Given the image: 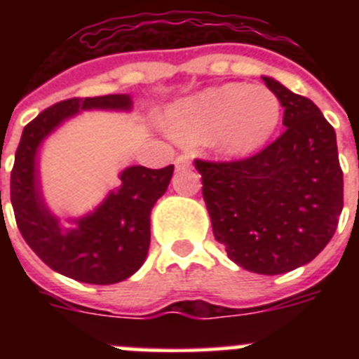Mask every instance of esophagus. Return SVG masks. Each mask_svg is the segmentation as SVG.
<instances>
[{
	"instance_id": "esophagus-1",
	"label": "esophagus",
	"mask_w": 359,
	"mask_h": 359,
	"mask_svg": "<svg viewBox=\"0 0 359 359\" xmlns=\"http://www.w3.org/2000/svg\"><path fill=\"white\" fill-rule=\"evenodd\" d=\"M174 165H176V170H185V169H190L192 161H190V158L187 156V154H182V156L176 158Z\"/></svg>"
}]
</instances>
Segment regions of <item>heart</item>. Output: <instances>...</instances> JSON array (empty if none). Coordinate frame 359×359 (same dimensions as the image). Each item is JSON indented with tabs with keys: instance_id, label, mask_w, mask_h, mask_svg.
Returning <instances> with one entry per match:
<instances>
[{
	"instance_id": "obj_1",
	"label": "heart",
	"mask_w": 359,
	"mask_h": 359,
	"mask_svg": "<svg viewBox=\"0 0 359 359\" xmlns=\"http://www.w3.org/2000/svg\"><path fill=\"white\" fill-rule=\"evenodd\" d=\"M280 100L266 86L223 84L170 107L165 122L185 144L208 142L224 158H246L264 147L280 123Z\"/></svg>"
}]
</instances>
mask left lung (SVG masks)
Masks as SVG:
<instances>
[{
	"label": "left lung",
	"mask_w": 359,
	"mask_h": 359,
	"mask_svg": "<svg viewBox=\"0 0 359 359\" xmlns=\"http://www.w3.org/2000/svg\"><path fill=\"white\" fill-rule=\"evenodd\" d=\"M284 107L286 131L241 161L196 160L217 243L230 261L280 275L322 252L344 208L336 133L313 100L262 77Z\"/></svg>",
	"instance_id": "obj_1"
}]
</instances>
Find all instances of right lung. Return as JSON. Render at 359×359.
<instances>
[{
	"label": "right lung",
	"instance_id": "right-lung-1",
	"mask_svg": "<svg viewBox=\"0 0 359 359\" xmlns=\"http://www.w3.org/2000/svg\"><path fill=\"white\" fill-rule=\"evenodd\" d=\"M131 111L129 95L68 98L44 109L23 129L11 174L15 223L27 244L46 266L86 284H116L135 275L149 252L151 210L165 194L174 165L147 169L131 165L120 172V187L66 228L43 198L39 149L66 120L82 111Z\"/></svg>",
	"mask_w": 359,
	"mask_h": 359
}]
</instances>
